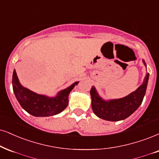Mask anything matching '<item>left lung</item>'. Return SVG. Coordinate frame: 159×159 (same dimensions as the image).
Listing matches in <instances>:
<instances>
[{"mask_svg":"<svg viewBox=\"0 0 159 159\" xmlns=\"http://www.w3.org/2000/svg\"><path fill=\"white\" fill-rule=\"evenodd\" d=\"M147 68L146 62L142 60ZM149 73H147L142 85L136 91L120 99L105 100L99 95L94 86L91 91V107L93 113L99 118L104 120L117 121L124 120L134 113L142 104L145 95L149 80Z\"/></svg>","mask_w":159,"mask_h":159,"instance_id":"8db88e82","label":"left lung"}]
</instances>
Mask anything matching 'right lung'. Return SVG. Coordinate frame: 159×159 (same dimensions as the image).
<instances>
[{
	"label": "right lung",
	"mask_w": 159,
	"mask_h": 159,
	"mask_svg": "<svg viewBox=\"0 0 159 159\" xmlns=\"http://www.w3.org/2000/svg\"><path fill=\"white\" fill-rule=\"evenodd\" d=\"M78 83L79 82H75L69 87L59 91L55 97H50L38 94L23 87L20 83L16 70H13L12 88L15 97L20 106L34 116H50L61 113L68 106L70 92Z\"/></svg>",
	"instance_id": "add662e5"
}]
</instances>
